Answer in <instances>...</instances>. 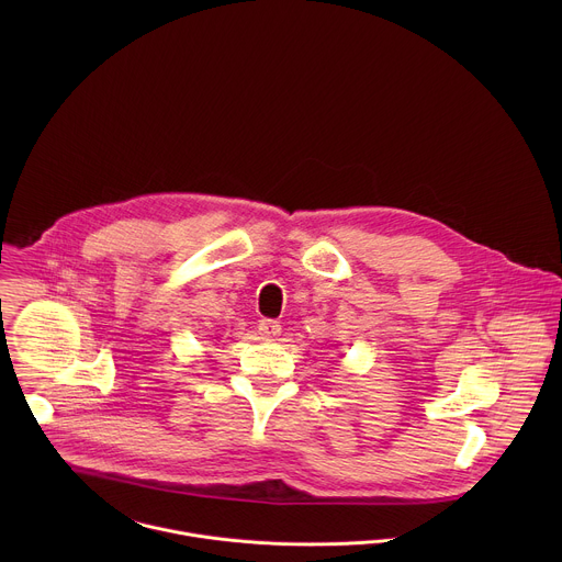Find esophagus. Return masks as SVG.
Segmentation results:
<instances>
[{"instance_id":"34e87169","label":"esophagus","mask_w":562,"mask_h":562,"mask_svg":"<svg viewBox=\"0 0 562 562\" xmlns=\"http://www.w3.org/2000/svg\"><path fill=\"white\" fill-rule=\"evenodd\" d=\"M257 328H259V335H261L263 339H274V337L281 335V324L277 321H270V318L259 321Z\"/></svg>"}]
</instances>
